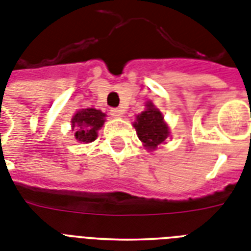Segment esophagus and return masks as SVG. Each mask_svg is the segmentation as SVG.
Wrapping results in <instances>:
<instances>
[{
	"label": "esophagus",
	"instance_id": "obj_1",
	"mask_svg": "<svg viewBox=\"0 0 251 251\" xmlns=\"http://www.w3.org/2000/svg\"><path fill=\"white\" fill-rule=\"evenodd\" d=\"M110 114L113 116L114 118H120L122 117V110L121 109H118V108H113V109H110Z\"/></svg>",
	"mask_w": 251,
	"mask_h": 251
}]
</instances>
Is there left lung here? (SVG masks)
<instances>
[{
	"mask_svg": "<svg viewBox=\"0 0 251 251\" xmlns=\"http://www.w3.org/2000/svg\"><path fill=\"white\" fill-rule=\"evenodd\" d=\"M137 130L138 138L150 151L156 150L169 137V127L165 124L160 110L153 105L152 101L146 104V110L137 116V121L133 124Z\"/></svg>",
	"mask_w": 251,
	"mask_h": 251,
	"instance_id": "1",
	"label": "left lung"
}]
</instances>
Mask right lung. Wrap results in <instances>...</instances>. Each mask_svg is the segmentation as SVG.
<instances>
[{
    "label": "right lung",
    "mask_w": 251,
    "mask_h": 251,
    "mask_svg": "<svg viewBox=\"0 0 251 251\" xmlns=\"http://www.w3.org/2000/svg\"><path fill=\"white\" fill-rule=\"evenodd\" d=\"M105 122V113L95 108L79 109L72 118V127L74 137L79 143H90L98 137L100 130Z\"/></svg>",
    "instance_id": "obj_1"
}]
</instances>
